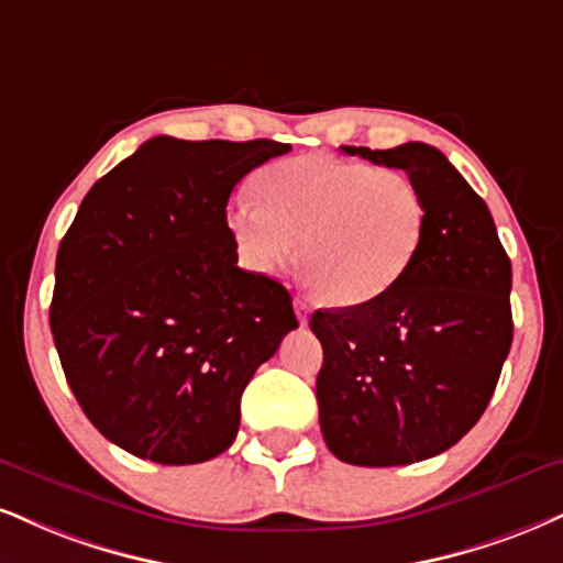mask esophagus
I'll list each match as a JSON object with an SVG mask.
<instances>
[{"label":"esophagus","instance_id":"obj_1","mask_svg":"<svg viewBox=\"0 0 563 563\" xmlns=\"http://www.w3.org/2000/svg\"><path fill=\"white\" fill-rule=\"evenodd\" d=\"M294 309H296V317H299V322L307 324L309 314H311V309L307 307V303H303L301 299H294Z\"/></svg>","mask_w":563,"mask_h":563}]
</instances>
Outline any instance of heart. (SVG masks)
<instances>
[{
    "label": "heart",
    "instance_id": "heart-1",
    "mask_svg": "<svg viewBox=\"0 0 563 563\" xmlns=\"http://www.w3.org/2000/svg\"><path fill=\"white\" fill-rule=\"evenodd\" d=\"M260 205L239 201L228 228L254 273L296 256L335 307L380 301L409 273L424 241L428 201L409 175L330 154H301L264 167Z\"/></svg>",
    "mask_w": 563,
    "mask_h": 563
}]
</instances>
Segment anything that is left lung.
<instances>
[{"instance_id": "obj_1", "label": "left lung", "mask_w": 563, "mask_h": 563, "mask_svg": "<svg viewBox=\"0 0 563 563\" xmlns=\"http://www.w3.org/2000/svg\"><path fill=\"white\" fill-rule=\"evenodd\" d=\"M343 152L409 175L428 201V228L388 296L311 314L324 354L322 438L346 464L424 462L475 428L496 390L514 338L511 262L490 209L438 148Z\"/></svg>"}]
</instances>
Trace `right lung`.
<instances>
[{
	"label": "right lung",
	"instance_id": "right-lung-1",
	"mask_svg": "<svg viewBox=\"0 0 563 563\" xmlns=\"http://www.w3.org/2000/svg\"><path fill=\"white\" fill-rule=\"evenodd\" d=\"M288 148L148 139L93 183L59 243L49 324L67 385L133 456L228 451L243 388L299 328L288 290L239 267L225 214L235 183Z\"/></svg>",
	"mask_w": 563,
	"mask_h": 563
}]
</instances>
